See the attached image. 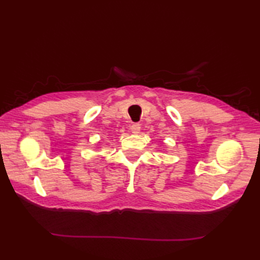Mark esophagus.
Returning a JSON list of instances; mask_svg holds the SVG:
<instances>
[{
  "label": "esophagus",
  "instance_id": "34e87169",
  "mask_svg": "<svg viewBox=\"0 0 260 260\" xmlns=\"http://www.w3.org/2000/svg\"><path fill=\"white\" fill-rule=\"evenodd\" d=\"M131 131H132V133L139 134L140 131H141V125L140 124H133L131 126Z\"/></svg>",
  "mask_w": 260,
  "mask_h": 260
}]
</instances>
